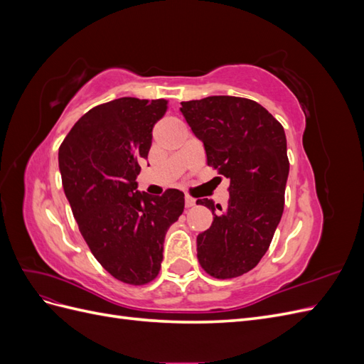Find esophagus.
<instances>
[{"label": "esophagus", "instance_id": "1", "mask_svg": "<svg viewBox=\"0 0 364 364\" xmlns=\"http://www.w3.org/2000/svg\"><path fill=\"white\" fill-rule=\"evenodd\" d=\"M194 205H196V200L193 199V197L185 196V206H186V208H191V206H194Z\"/></svg>", "mask_w": 364, "mask_h": 364}]
</instances>
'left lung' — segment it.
Here are the masks:
<instances>
[{
    "mask_svg": "<svg viewBox=\"0 0 364 364\" xmlns=\"http://www.w3.org/2000/svg\"><path fill=\"white\" fill-rule=\"evenodd\" d=\"M181 105L203 142L208 165L229 179L226 208L197 200L214 215L211 228L197 235V258L211 277L235 278L257 266L281 222L290 170L287 138L267 109L249 98L213 95Z\"/></svg>",
    "mask_w": 364,
    "mask_h": 364,
    "instance_id": "left-lung-1",
    "label": "left lung"
}]
</instances>
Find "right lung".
Listing matches in <instances>:
<instances>
[{
    "mask_svg": "<svg viewBox=\"0 0 364 364\" xmlns=\"http://www.w3.org/2000/svg\"><path fill=\"white\" fill-rule=\"evenodd\" d=\"M167 100L121 97L92 107L59 149L65 196L86 245L118 281L155 279L164 240L183 213L179 190L151 197L138 191L139 161L149 156L151 132L167 112Z\"/></svg>",
    "mask_w": 364,
    "mask_h": 364,
    "instance_id": "1",
    "label": "right lung"
}]
</instances>
